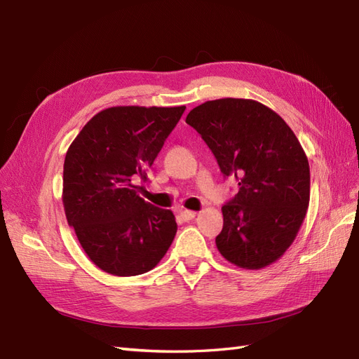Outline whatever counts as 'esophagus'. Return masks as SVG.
<instances>
[{"label":"esophagus","mask_w":359,"mask_h":359,"mask_svg":"<svg viewBox=\"0 0 359 359\" xmlns=\"http://www.w3.org/2000/svg\"><path fill=\"white\" fill-rule=\"evenodd\" d=\"M196 211H189V210H182L181 211V217L184 220H193L194 217H196Z\"/></svg>","instance_id":"34e87169"}]
</instances>
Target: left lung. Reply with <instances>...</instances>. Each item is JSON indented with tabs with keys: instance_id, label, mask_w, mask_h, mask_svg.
Returning <instances> with one entry per match:
<instances>
[{
	"instance_id": "left-lung-1",
	"label": "left lung",
	"mask_w": 359,
	"mask_h": 359,
	"mask_svg": "<svg viewBox=\"0 0 359 359\" xmlns=\"http://www.w3.org/2000/svg\"><path fill=\"white\" fill-rule=\"evenodd\" d=\"M186 123L240 186L222 206L219 252L244 269L274 264L295 241L310 202V166L298 137L278 114L250 99L205 102Z\"/></svg>"
}]
</instances>
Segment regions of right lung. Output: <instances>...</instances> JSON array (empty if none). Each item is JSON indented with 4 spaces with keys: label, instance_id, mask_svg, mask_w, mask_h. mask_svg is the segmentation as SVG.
Masks as SVG:
<instances>
[{
    "label": "right lung",
    "instance_id": "1",
    "mask_svg": "<svg viewBox=\"0 0 359 359\" xmlns=\"http://www.w3.org/2000/svg\"><path fill=\"white\" fill-rule=\"evenodd\" d=\"M186 106H114L95 114L64 160L62 205L91 262L104 273H148L177 233L175 215L139 196V182Z\"/></svg>",
    "mask_w": 359,
    "mask_h": 359
}]
</instances>
